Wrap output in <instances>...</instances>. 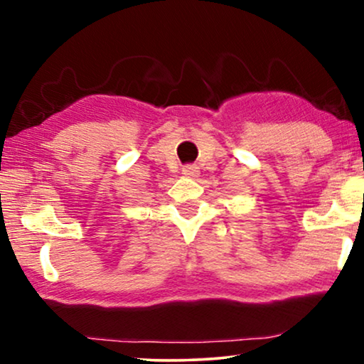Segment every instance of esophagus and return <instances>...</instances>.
Wrapping results in <instances>:
<instances>
[{
  "label": "esophagus",
  "mask_w": 364,
  "mask_h": 364,
  "mask_svg": "<svg viewBox=\"0 0 364 364\" xmlns=\"http://www.w3.org/2000/svg\"><path fill=\"white\" fill-rule=\"evenodd\" d=\"M182 173H183V176H186V177L196 178V177H198V173H200V171H198L197 166H183Z\"/></svg>",
  "instance_id": "1"
}]
</instances>
